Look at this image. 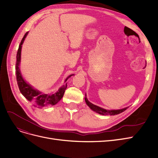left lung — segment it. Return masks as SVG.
I'll use <instances>...</instances> for the list:
<instances>
[{"label": "left lung", "mask_w": 158, "mask_h": 158, "mask_svg": "<svg viewBox=\"0 0 158 158\" xmlns=\"http://www.w3.org/2000/svg\"><path fill=\"white\" fill-rule=\"evenodd\" d=\"M85 102H86V104H87V106L89 107V108L91 110H92L94 111H95V112H96V113H98V114H101V115H115L122 113L123 111H124L125 110H126L127 109V108H123V109H120V110H109L104 109L102 108H100V107H99L98 106H96V105L92 104L91 102H90L88 100L87 98H86V94H85Z\"/></svg>", "instance_id": "1"}]
</instances>
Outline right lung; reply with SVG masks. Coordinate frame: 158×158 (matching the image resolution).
I'll use <instances>...</instances> for the list:
<instances>
[{
  "label": "right lung",
  "mask_w": 158,
  "mask_h": 158,
  "mask_svg": "<svg viewBox=\"0 0 158 158\" xmlns=\"http://www.w3.org/2000/svg\"><path fill=\"white\" fill-rule=\"evenodd\" d=\"M29 32L25 34L21 43L19 44L18 50L16 56V79L19 89L20 92L23 95L24 97L28 100L29 102L33 104L34 106L37 108H44V107L53 106L56 104L63 97L65 90L67 88V83L64 85L62 86L58 89L56 93L51 94H44L39 90L35 89L33 86L27 83V81L24 80L22 77V75L20 72V68L19 67L20 62H21V52L22 44L24 42V40ZM73 74L69 75L65 79V82Z\"/></svg>",
  "instance_id": "obj_1"
}]
</instances>
